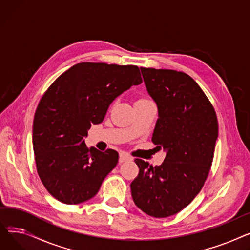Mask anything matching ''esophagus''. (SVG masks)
Segmentation results:
<instances>
[{
    "mask_svg": "<svg viewBox=\"0 0 250 250\" xmlns=\"http://www.w3.org/2000/svg\"><path fill=\"white\" fill-rule=\"evenodd\" d=\"M132 160H133L132 157H130L129 155H127L126 153H124V152L120 153V161H121V162H125V161H132Z\"/></svg>",
    "mask_w": 250,
    "mask_h": 250,
    "instance_id": "esophagus-1",
    "label": "esophagus"
}]
</instances>
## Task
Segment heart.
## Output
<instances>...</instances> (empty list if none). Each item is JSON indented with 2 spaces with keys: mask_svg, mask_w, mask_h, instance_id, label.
Listing matches in <instances>:
<instances>
[{
  "mask_svg": "<svg viewBox=\"0 0 250 250\" xmlns=\"http://www.w3.org/2000/svg\"><path fill=\"white\" fill-rule=\"evenodd\" d=\"M139 101H147V100H145V99H142V100H139Z\"/></svg>",
  "mask_w": 250,
  "mask_h": 250,
  "instance_id": "obj_1",
  "label": "heart"
}]
</instances>
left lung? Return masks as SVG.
<instances>
[{"label": "left lung", "instance_id": "1", "mask_svg": "<svg viewBox=\"0 0 250 250\" xmlns=\"http://www.w3.org/2000/svg\"><path fill=\"white\" fill-rule=\"evenodd\" d=\"M141 72L158 108L152 141L166 155L159 166L136 159L140 171L130 189L144 213L166 218L188 206L204 187L214 158L218 122L211 102L188 75L152 68Z\"/></svg>", "mask_w": 250, "mask_h": 250}]
</instances>
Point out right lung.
I'll use <instances>...</instances> for the list:
<instances>
[{
  "label": "right lung",
  "mask_w": 250,
  "mask_h": 250,
  "mask_svg": "<svg viewBox=\"0 0 250 250\" xmlns=\"http://www.w3.org/2000/svg\"><path fill=\"white\" fill-rule=\"evenodd\" d=\"M142 82L136 65L80 62L47 89L34 115L32 143L37 173L55 199L77 205L98 192L118 153L88 149L84 139L116 97Z\"/></svg>",
  "instance_id": "obj_1"
}]
</instances>
